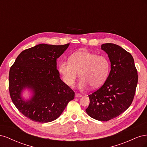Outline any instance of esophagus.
Wrapping results in <instances>:
<instances>
[{
  "instance_id": "34e87169",
  "label": "esophagus",
  "mask_w": 147,
  "mask_h": 147,
  "mask_svg": "<svg viewBox=\"0 0 147 147\" xmlns=\"http://www.w3.org/2000/svg\"><path fill=\"white\" fill-rule=\"evenodd\" d=\"M75 96L76 97H81L82 96V95L81 94H79V93L76 92V93H75Z\"/></svg>"
}]
</instances>
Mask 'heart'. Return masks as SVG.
<instances>
[{
  "label": "heart",
  "instance_id": "b5f03b06",
  "mask_svg": "<svg viewBox=\"0 0 147 147\" xmlns=\"http://www.w3.org/2000/svg\"><path fill=\"white\" fill-rule=\"evenodd\" d=\"M109 71L107 57L86 50L74 53L69 62H62L59 65V72L68 86L74 85L79 73L78 87L81 89L89 85L92 88L100 86L107 78Z\"/></svg>",
  "mask_w": 147,
  "mask_h": 147
}]
</instances>
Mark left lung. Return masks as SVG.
Masks as SVG:
<instances>
[{
    "label": "left lung",
    "mask_w": 147,
    "mask_h": 147,
    "mask_svg": "<svg viewBox=\"0 0 147 147\" xmlns=\"http://www.w3.org/2000/svg\"><path fill=\"white\" fill-rule=\"evenodd\" d=\"M101 49L108 55L111 70L105 82L89 95V116L107 121L119 116L132 104L138 82L134 60L129 53L113 43H104Z\"/></svg>",
    "instance_id": "1"
}]
</instances>
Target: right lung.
Listing matches in <instances>:
<instances>
[{"label": "right lung", "instance_id": "right-lung-1", "mask_svg": "<svg viewBox=\"0 0 147 147\" xmlns=\"http://www.w3.org/2000/svg\"><path fill=\"white\" fill-rule=\"evenodd\" d=\"M69 43L63 45L39 44L22 51L9 72V91L13 104L25 117L39 123L58 118L75 92L61 80L56 60ZM27 88L32 92L29 100L22 97Z\"/></svg>", "mask_w": 147, "mask_h": 147}]
</instances>
